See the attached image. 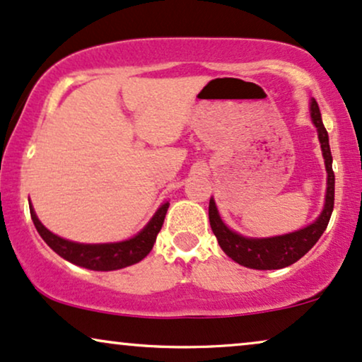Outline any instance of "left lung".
<instances>
[{"mask_svg":"<svg viewBox=\"0 0 362 362\" xmlns=\"http://www.w3.org/2000/svg\"><path fill=\"white\" fill-rule=\"evenodd\" d=\"M310 117L315 128H317L319 141L326 162L327 170V192H326V205H324L322 214L319 218L310 226L300 228V230L292 232V234L269 237V239H247L230 228H227L222 222L218 210L215 207L214 199H210L209 204V221L212 232L217 237L218 245L232 260L244 267L259 269V271H271V269H282L287 265L294 264L303 255H305L313 249L315 242L321 239V235L326 230L329 218H331L334 209V172H332V155L329 148V136L327 130L324 128L319 105L313 98L310 102Z\"/></svg>","mask_w":362,"mask_h":362,"instance_id":"1","label":"left lung"}]
</instances>
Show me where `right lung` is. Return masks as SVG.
<instances>
[{"label": "right lung", "mask_w": 362, "mask_h": 362, "mask_svg": "<svg viewBox=\"0 0 362 362\" xmlns=\"http://www.w3.org/2000/svg\"><path fill=\"white\" fill-rule=\"evenodd\" d=\"M168 209V202L163 204L157 210L152 221L147 223V227L135 235L134 239L117 242V244H76L62 239V237L52 234L47 227L43 226L36 217L33 207H30L31 218L33 223L47 244L57 252L59 257L66 259L68 262L80 265V267L91 269V271H117V269L128 267V265L140 262L141 259L147 257V254L152 250L153 242L157 239V234L163 226Z\"/></svg>", "instance_id": "obj_1"}]
</instances>
